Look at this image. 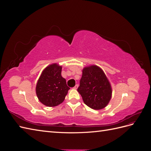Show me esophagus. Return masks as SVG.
<instances>
[{
  "instance_id": "34e87169",
  "label": "esophagus",
  "mask_w": 151,
  "mask_h": 151,
  "mask_svg": "<svg viewBox=\"0 0 151 151\" xmlns=\"http://www.w3.org/2000/svg\"><path fill=\"white\" fill-rule=\"evenodd\" d=\"M78 84H76V86L74 87V89H77V88H78Z\"/></svg>"
}]
</instances>
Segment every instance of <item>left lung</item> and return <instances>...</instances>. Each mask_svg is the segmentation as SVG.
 <instances>
[{"instance_id":"1","label":"left lung","mask_w":151,"mask_h":151,"mask_svg":"<svg viewBox=\"0 0 151 151\" xmlns=\"http://www.w3.org/2000/svg\"><path fill=\"white\" fill-rule=\"evenodd\" d=\"M84 103L94 109H101L108 104L111 88L104 72L96 65L85 67L77 89Z\"/></svg>"}]
</instances>
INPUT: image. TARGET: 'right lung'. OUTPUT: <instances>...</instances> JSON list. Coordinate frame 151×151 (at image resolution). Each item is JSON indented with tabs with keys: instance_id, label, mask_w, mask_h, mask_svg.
Instances as JSON below:
<instances>
[{
	"instance_id": "obj_1",
	"label": "right lung",
	"mask_w": 151,
	"mask_h": 151,
	"mask_svg": "<svg viewBox=\"0 0 151 151\" xmlns=\"http://www.w3.org/2000/svg\"><path fill=\"white\" fill-rule=\"evenodd\" d=\"M61 72L62 67L54 63L45 68L38 81L36 95L40 101L47 106H55L62 103L70 89Z\"/></svg>"
}]
</instances>
